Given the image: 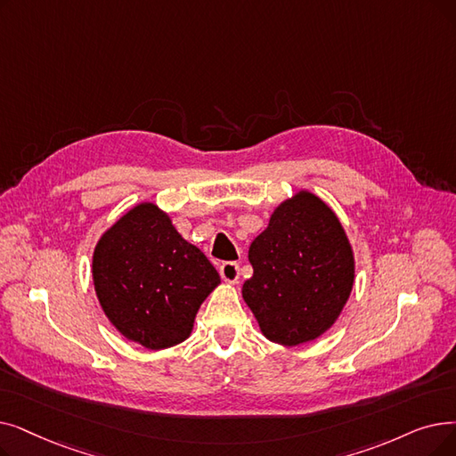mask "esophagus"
<instances>
[{
	"mask_svg": "<svg viewBox=\"0 0 456 456\" xmlns=\"http://www.w3.org/2000/svg\"><path fill=\"white\" fill-rule=\"evenodd\" d=\"M220 275H222V280L227 281V283H239V280H240V268H239V265H236V263L227 261V263H224L220 266Z\"/></svg>",
	"mask_w": 456,
	"mask_h": 456,
	"instance_id": "1",
	"label": "esophagus"
}]
</instances>
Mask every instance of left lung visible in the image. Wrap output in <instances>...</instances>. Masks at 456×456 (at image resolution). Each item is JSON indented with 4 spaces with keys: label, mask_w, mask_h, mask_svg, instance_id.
I'll list each match as a JSON object with an SVG mask.
<instances>
[{
    "label": "left lung",
    "mask_w": 456,
    "mask_h": 456,
    "mask_svg": "<svg viewBox=\"0 0 456 456\" xmlns=\"http://www.w3.org/2000/svg\"><path fill=\"white\" fill-rule=\"evenodd\" d=\"M253 275L242 296L266 338L296 346L322 335L354 285L343 225L319 197L300 191L277 207L249 246Z\"/></svg>",
    "instance_id": "left-lung-1"
}]
</instances>
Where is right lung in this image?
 Here are the masks:
<instances>
[{
    "mask_svg": "<svg viewBox=\"0 0 456 456\" xmlns=\"http://www.w3.org/2000/svg\"><path fill=\"white\" fill-rule=\"evenodd\" d=\"M93 281L111 324L126 339L160 350L188 338L220 273L176 232L166 212L142 203L98 240Z\"/></svg>",
    "mask_w": 456,
    "mask_h": 456,
    "instance_id": "1",
    "label": "right lung"
}]
</instances>
